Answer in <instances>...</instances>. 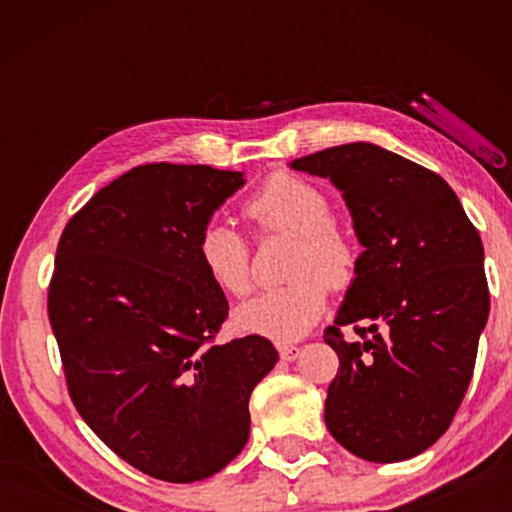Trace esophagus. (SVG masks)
<instances>
[{"mask_svg": "<svg viewBox=\"0 0 512 512\" xmlns=\"http://www.w3.org/2000/svg\"><path fill=\"white\" fill-rule=\"evenodd\" d=\"M277 350H280V357L284 361H293V359L300 357V348H298V345H293V343H280V345H277Z\"/></svg>", "mask_w": 512, "mask_h": 512, "instance_id": "1", "label": "esophagus"}]
</instances>
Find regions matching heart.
Listing matches in <instances>:
<instances>
[{
  "label": "heart",
  "mask_w": 512,
  "mask_h": 512,
  "mask_svg": "<svg viewBox=\"0 0 512 512\" xmlns=\"http://www.w3.org/2000/svg\"><path fill=\"white\" fill-rule=\"evenodd\" d=\"M244 214L257 235L293 237L287 275L277 289L259 293L237 311L246 332L293 341L318 323L327 307V287L348 289L357 277L359 250L352 237L332 221L327 194L309 180L277 171L248 198ZM198 259L207 277L230 296L241 298L253 289L248 239L223 221H210L198 235Z\"/></svg>",
  "instance_id": "b5f03b06"
}]
</instances>
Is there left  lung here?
<instances>
[{
  "label": "left lung",
  "instance_id": "left-lung-1",
  "mask_svg": "<svg viewBox=\"0 0 512 512\" xmlns=\"http://www.w3.org/2000/svg\"><path fill=\"white\" fill-rule=\"evenodd\" d=\"M291 167L341 189L366 248L325 329L339 354L327 429L363 461H406L449 429L470 386L490 311L481 237L438 173L381 146H332Z\"/></svg>",
  "mask_w": 512,
  "mask_h": 512
}]
</instances>
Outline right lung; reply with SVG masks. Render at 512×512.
<instances>
[{"label":"right lung","instance_id":"add662e5","mask_svg":"<svg viewBox=\"0 0 512 512\" xmlns=\"http://www.w3.org/2000/svg\"><path fill=\"white\" fill-rule=\"evenodd\" d=\"M244 173L151 162L99 189L67 221L47 311L76 411L153 479L223 470L250 431L248 400L277 363L259 334L216 343L228 300L198 235Z\"/></svg>","mask_w":512,"mask_h":512}]
</instances>
